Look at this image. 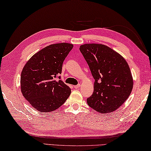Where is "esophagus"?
<instances>
[{
  "label": "esophagus",
  "mask_w": 151,
  "mask_h": 151,
  "mask_svg": "<svg viewBox=\"0 0 151 151\" xmlns=\"http://www.w3.org/2000/svg\"><path fill=\"white\" fill-rule=\"evenodd\" d=\"M80 86H81L80 84H78V85H73V87H74L75 89H78V88H79Z\"/></svg>",
  "instance_id": "esophagus-1"
}]
</instances>
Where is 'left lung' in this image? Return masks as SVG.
Instances as JSON below:
<instances>
[{
  "instance_id": "obj_1",
  "label": "left lung",
  "mask_w": 151,
  "mask_h": 151,
  "mask_svg": "<svg viewBox=\"0 0 151 151\" xmlns=\"http://www.w3.org/2000/svg\"><path fill=\"white\" fill-rule=\"evenodd\" d=\"M79 50L95 79L89 106L100 113H110L126 101L133 89L129 67L122 56L101 44H85Z\"/></svg>"
}]
</instances>
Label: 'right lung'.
Wrapping results in <instances>:
<instances>
[{
    "label": "right lung",
    "mask_w": 151,
    "mask_h": 151,
    "mask_svg": "<svg viewBox=\"0 0 151 151\" xmlns=\"http://www.w3.org/2000/svg\"><path fill=\"white\" fill-rule=\"evenodd\" d=\"M73 45H50L34 55L23 68L21 91L25 99L37 110L49 112L58 109L71 93L60 80L63 62Z\"/></svg>",
    "instance_id": "right-lung-1"
}]
</instances>
